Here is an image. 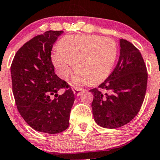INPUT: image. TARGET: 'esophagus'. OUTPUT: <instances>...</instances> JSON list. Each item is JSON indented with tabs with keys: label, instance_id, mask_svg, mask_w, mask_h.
Instances as JSON below:
<instances>
[{
	"label": "esophagus",
	"instance_id": "obj_1",
	"mask_svg": "<svg viewBox=\"0 0 160 160\" xmlns=\"http://www.w3.org/2000/svg\"><path fill=\"white\" fill-rule=\"evenodd\" d=\"M82 91H83V88H75V89H73L74 94H75V95H77V96H79Z\"/></svg>",
	"mask_w": 160,
	"mask_h": 160
}]
</instances>
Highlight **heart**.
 I'll return each mask as SVG.
<instances>
[{
  "mask_svg": "<svg viewBox=\"0 0 160 160\" xmlns=\"http://www.w3.org/2000/svg\"><path fill=\"white\" fill-rule=\"evenodd\" d=\"M58 48L52 54V64L64 79L68 78L75 65L77 72L72 80L75 85L105 80L118 55L113 39L98 35H66L59 41Z\"/></svg>",
  "mask_w": 160,
  "mask_h": 160,
  "instance_id": "1",
  "label": "heart"
}]
</instances>
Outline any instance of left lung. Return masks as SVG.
I'll use <instances>...</instances> for the list:
<instances>
[{
  "mask_svg": "<svg viewBox=\"0 0 160 160\" xmlns=\"http://www.w3.org/2000/svg\"><path fill=\"white\" fill-rule=\"evenodd\" d=\"M146 64L137 48L120 39L116 68L98 88H92V113L98 126L116 129L125 126L140 110L147 87Z\"/></svg>",
  "mask_w": 160,
  "mask_h": 160,
  "instance_id": "8db88e82",
  "label": "left lung"
}]
</instances>
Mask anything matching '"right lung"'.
Masks as SVG:
<instances>
[{"mask_svg": "<svg viewBox=\"0 0 160 160\" xmlns=\"http://www.w3.org/2000/svg\"><path fill=\"white\" fill-rule=\"evenodd\" d=\"M62 33L48 31L34 37L18 51L11 66L13 94L20 114L31 128L49 134L68 129L75 101L70 85L55 73L51 57L53 44ZM62 88L66 91L58 96Z\"/></svg>", "mask_w": 160, "mask_h": 160, "instance_id": "add662e5", "label": "right lung"}]
</instances>
